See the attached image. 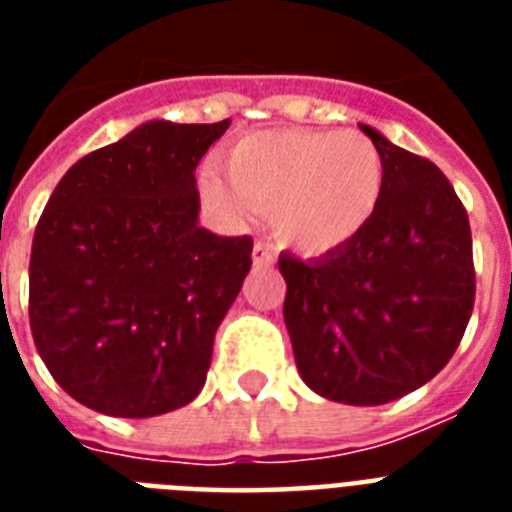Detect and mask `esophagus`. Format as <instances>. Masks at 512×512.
I'll list each match as a JSON object with an SVG mask.
<instances>
[{
    "label": "esophagus",
    "mask_w": 512,
    "mask_h": 512,
    "mask_svg": "<svg viewBox=\"0 0 512 512\" xmlns=\"http://www.w3.org/2000/svg\"><path fill=\"white\" fill-rule=\"evenodd\" d=\"M252 260H255V265H271L273 260H276V252H273L271 244L257 241L255 249H252Z\"/></svg>",
    "instance_id": "34e87169"
}]
</instances>
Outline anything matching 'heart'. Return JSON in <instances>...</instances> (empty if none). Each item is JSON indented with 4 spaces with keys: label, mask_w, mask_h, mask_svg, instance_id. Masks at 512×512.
<instances>
[{
    "label": "heart",
    "mask_w": 512,
    "mask_h": 512,
    "mask_svg": "<svg viewBox=\"0 0 512 512\" xmlns=\"http://www.w3.org/2000/svg\"><path fill=\"white\" fill-rule=\"evenodd\" d=\"M223 162L228 177L201 172L204 204L233 223L271 209L276 236L308 255L356 239L385 193L380 148L361 132H252L228 146Z\"/></svg>",
    "instance_id": "obj_1"
}]
</instances>
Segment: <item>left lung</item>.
<instances>
[{"label":"left lung","mask_w":512,"mask_h":512,"mask_svg":"<svg viewBox=\"0 0 512 512\" xmlns=\"http://www.w3.org/2000/svg\"><path fill=\"white\" fill-rule=\"evenodd\" d=\"M385 162L372 223L319 260L279 257L297 369L319 396L380 406L433 380L473 303L468 209L436 164L361 124Z\"/></svg>","instance_id":"obj_1"}]
</instances>
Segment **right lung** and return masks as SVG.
Returning <instances> with one entry per match:
<instances>
[{
  "mask_svg": "<svg viewBox=\"0 0 512 512\" xmlns=\"http://www.w3.org/2000/svg\"><path fill=\"white\" fill-rule=\"evenodd\" d=\"M228 124H143L79 159L39 217L31 335L55 382L95 412L156 417L207 382L252 265L249 236L196 223V167Z\"/></svg>",
  "mask_w": 512,
  "mask_h": 512,
  "instance_id": "obj_1",
  "label": "right lung"
}]
</instances>
